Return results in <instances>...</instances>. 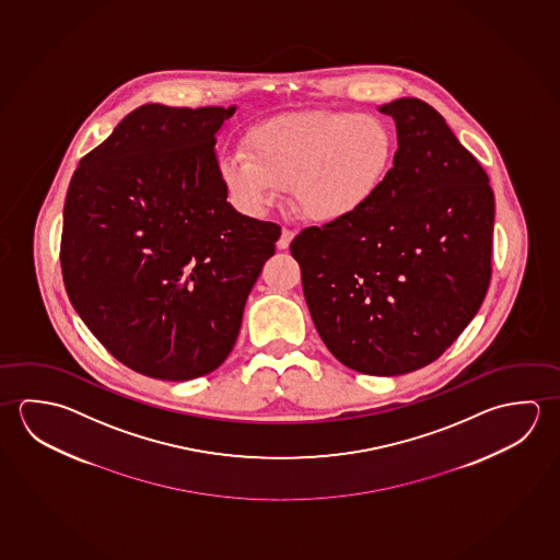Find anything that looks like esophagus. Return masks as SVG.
I'll list each match as a JSON object with an SVG mask.
<instances>
[{"instance_id":"1","label":"esophagus","mask_w":560,"mask_h":560,"mask_svg":"<svg viewBox=\"0 0 560 560\" xmlns=\"http://www.w3.org/2000/svg\"><path fill=\"white\" fill-rule=\"evenodd\" d=\"M294 231H290V229H282V235H280V238H278L276 247L280 248V250H285V248L290 247V243L294 241Z\"/></svg>"}]
</instances>
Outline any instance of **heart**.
<instances>
[{
	"label": "heart",
	"mask_w": 560,
	"mask_h": 560,
	"mask_svg": "<svg viewBox=\"0 0 560 560\" xmlns=\"http://www.w3.org/2000/svg\"><path fill=\"white\" fill-rule=\"evenodd\" d=\"M247 152L219 162L238 209L258 215L292 188L298 211L317 225H341L374 203L388 182L396 137L376 115L312 109L280 115L245 139Z\"/></svg>",
	"instance_id": "b5f03b06"
}]
</instances>
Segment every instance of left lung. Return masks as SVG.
I'll return each instance as SVG.
<instances>
[{"instance_id": "8db88e82", "label": "left lung", "mask_w": 560, "mask_h": 560, "mask_svg": "<svg viewBox=\"0 0 560 560\" xmlns=\"http://www.w3.org/2000/svg\"><path fill=\"white\" fill-rule=\"evenodd\" d=\"M378 112L398 133L378 198L349 223L304 229L290 250L332 357L398 376L436 361L480 310L495 206L482 166L436 109L401 97Z\"/></svg>"}]
</instances>
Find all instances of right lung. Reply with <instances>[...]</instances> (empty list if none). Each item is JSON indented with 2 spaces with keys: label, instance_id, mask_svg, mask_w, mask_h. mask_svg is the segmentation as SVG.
<instances>
[{
  "label": "right lung",
  "instance_id": "1",
  "mask_svg": "<svg viewBox=\"0 0 560 560\" xmlns=\"http://www.w3.org/2000/svg\"><path fill=\"white\" fill-rule=\"evenodd\" d=\"M231 107H137L78 164L60 265L88 329L151 378H198L237 341L278 225L238 213L215 142Z\"/></svg>",
  "mask_w": 560,
  "mask_h": 560
}]
</instances>
